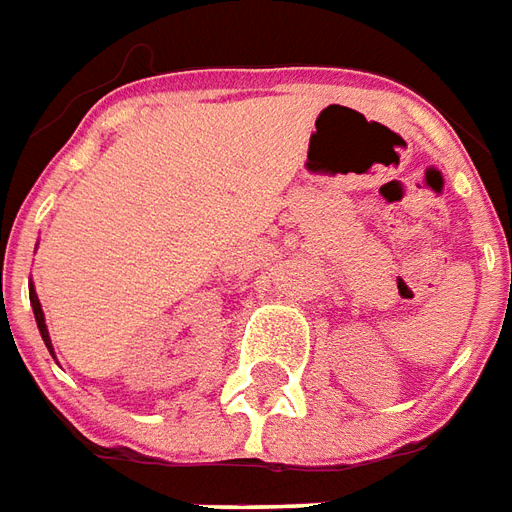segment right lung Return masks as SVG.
I'll return each instance as SVG.
<instances>
[{"instance_id":"obj_1","label":"right lung","mask_w":512,"mask_h":512,"mask_svg":"<svg viewBox=\"0 0 512 512\" xmlns=\"http://www.w3.org/2000/svg\"><path fill=\"white\" fill-rule=\"evenodd\" d=\"M30 303H32V311H35V322H38V331H41L43 344H46V347H49V353L54 355L52 339H49V328H46V317H43L41 300H38V292H35V286H32V281H30Z\"/></svg>"}]
</instances>
